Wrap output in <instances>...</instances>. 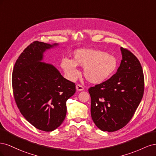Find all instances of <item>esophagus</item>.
Segmentation results:
<instances>
[{"instance_id": "esophagus-1", "label": "esophagus", "mask_w": 156, "mask_h": 156, "mask_svg": "<svg viewBox=\"0 0 156 156\" xmlns=\"http://www.w3.org/2000/svg\"><path fill=\"white\" fill-rule=\"evenodd\" d=\"M76 89H77V90H78V91H82L84 90V87L83 86H81V84H78L76 85Z\"/></svg>"}]
</instances>
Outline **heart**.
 <instances>
[{
  "mask_svg": "<svg viewBox=\"0 0 156 156\" xmlns=\"http://www.w3.org/2000/svg\"><path fill=\"white\" fill-rule=\"evenodd\" d=\"M61 66L71 79L76 78L79 72L76 66L84 68V76L91 83H101L115 72L118 60L114 55L101 50L81 49L73 54V60L64 58Z\"/></svg>",
  "mask_w": 156,
  "mask_h": 156,
  "instance_id": "heart-1",
  "label": "heart"
}]
</instances>
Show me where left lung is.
Instances as JSON below:
<instances>
[{"label":"left lung","instance_id":"1","mask_svg":"<svg viewBox=\"0 0 156 156\" xmlns=\"http://www.w3.org/2000/svg\"><path fill=\"white\" fill-rule=\"evenodd\" d=\"M120 50L122 60L116 73L88 89L92 120L103 131L124 127L133 116L144 94V74L139 60L127 49L121 47Z\"/></svg>","mask_w":156,"mask_h":156}]
</instances>
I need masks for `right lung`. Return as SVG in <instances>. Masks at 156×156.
<instances>
[{"label":"right lung","mask_w":156,"mask_h":156,"mask_svg":"<svg viewBox=\"0 0 156 156\" xmlns=\"http://www.w3.org/2000/svg\"><path fill=\"white\" fill-rule=\"evenodd\" d=\"M58 44H30L19 56L12 73L13 96L25 119L36 128L52 131L66 115V101L75 84L62 77L54 66L41 62L44 52Z\"/></svg>","instance_id":"right-lung-1"}]
</instances>
